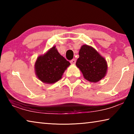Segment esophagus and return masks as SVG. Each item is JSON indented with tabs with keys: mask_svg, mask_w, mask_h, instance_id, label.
<instances>
[{
	"mask_svg": "<svg viewBox=\"0 0 134 134\" xmlns=\"http://www.w3.org/2000/svg\"><path fill=\"white\" fill-rule=\"evenodd\" d=\"M76 62V61L75 59H72V60L70 61V63H71V64H75Z\"/></svg>",
	"mask_w": 134,
	"mask_h": 134,
	"instance_id": "34e87169",
	"label": "esophagus"
}]
</instances>
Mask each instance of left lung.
I'll return each instance as SVG.
<instances>
[{
  "instance_id": "1",
  "label": "left lung",
  "mask_w": 134,
  "mask_h": 134,
  "mask_svg": "<svg viewBox=\"0 0 134 134\" xmlns=\"http://www.w3.org/2000/svg\"><path fill=\"white\" fill-rule=\"evenodd\" d=\"M79 54L76 65L86 80L96 83L105 77L108 71L107 62L93 47L83 45Z\"/></svg>"
}]
</instances>
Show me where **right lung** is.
<instances>
[{
	"label": "right lung",
	"mask_w": 134,
	"mask_h": 134,
	"mask_svg": "<svg viewBox=\"0 0 134 134\" xmlns=\"http://www.w3.org/2000/svg\"><path fill=\"white\" fill-rule=\"evenodd\" d=\"M70 63L61 55L55 46L41 55L35 63V72L42 83L53 84L62 78L63 74Z\"/></svg>",
	"instance_id": "right-lung-1"
}]
</instances>
